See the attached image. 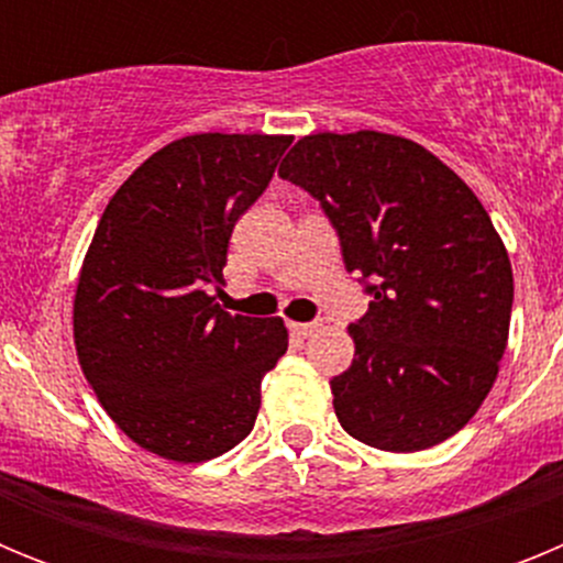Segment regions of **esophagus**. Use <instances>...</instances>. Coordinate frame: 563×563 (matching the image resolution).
Returning a JSON list of instances; mask_svg holds the SVG:
<instances>
[{"label":"esophagus","mask_w":563,"mask_h":563,"mask_svg":"<svg viewBox=\"0 0 563 563\" xmlns=\"http://www.w3.org/2000/svg\"><path fill=\"white\" fill-rule=\"evenodd\" d=\"M318 327H321L318 321H310V324H298V321H290V332L298 338L312 335V332H318Z\"/></svg>","instance_id":"obj_1"}]
</instances>
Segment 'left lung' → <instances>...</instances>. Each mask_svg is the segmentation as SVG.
Returning a JSON list of instances; mask_svg holds the SVG:
<instances>
[{
  "mask_svg": "<svg viewBox=\"0 0 563 563\" xmlns=\"http://www.w3.org/2000/svg\"><path fill=\"white\" fill-rule=\"evenodd\" d=\"M278 177L310 191L366 278L350 324L355 361L332 377L343 431L411 454L454 437L494 389L514 307V271L485 206L440 157L400 134H307Z\"/></svg>",
  "mask_w": 563,
  "mask_h": 563,
  "instance_id": "obj_1",
  "label": "left lung"
}]
</instances>
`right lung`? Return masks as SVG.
<instances>
[{"mask_svg":"<svg viewBox=\"0 0 563 563\" xmlns=\"http://www.w3.org/2000/svg\"><path fill=\"white\" fill-rule=\"evenodd\" d=\"M290 134L172 141L109 200L78 273L73 338L112 422L163 460L206 462L251 434L262 377L287 352L282 318L228 316L233 225L271 183Z\"/></svg>","mask_w":563,"mask_h":563,"instance_id":"add662e5","label":"right lung"}]
</instances>
